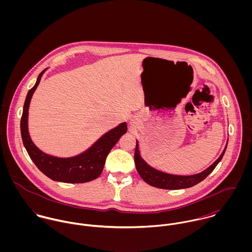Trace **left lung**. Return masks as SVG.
Here are the masks:
<instances>
[{
  "instance_id": "8db88e82",
  "label": "left lung",
  "mask_w": 252,
  "mask_h": 252,
  "mask_svg": "<svg viewBox=\"0 0 252 252\" xmlns=\"http://www.w3.org/2000/svg\"><path fill=\"white\" fill-rule=\"evenodd\" d=\"M228 144V141H227ZM227 144L222 151L221 155L218 157L216 162L211 165L208 169L203 171L202 173L192 175V176H178V175H171L167 174L161 171H158L151 166H149L141 156L140 150H139V143L137 141L136 149H135V164L136 169L141 176V178L149 185L161 189H169V190H176V189H184L192 187L202 180H205L216 168L217 164L221 161L225 150H226Z\"/></svg>"
}]
</instances>
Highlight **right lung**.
Segmentation results:
<instances>
[{
    "mask_svg": "<svg viewBox=\"0 0 252 252\" xmlns=\"http://www.w3.org/2000/svg\"><path fill=\"white\" fill-rule=\"evenodd\" d=\"M45 71L46 69L38 74L36 84L29 90L24 103L20 121L23 144L37 169L52 180L65 183H83L96 180L103 172L109 151L127 132V123H120L109 130L87 150L78 155L61 158L42 152L31 140L28 131V111L33 94Z\"/></svg>",
    "mask_w": 252,
    "mask_h": 252,
    "instance_id": "right-lung-1",
    "label": "right lung"
}]
</instances>
